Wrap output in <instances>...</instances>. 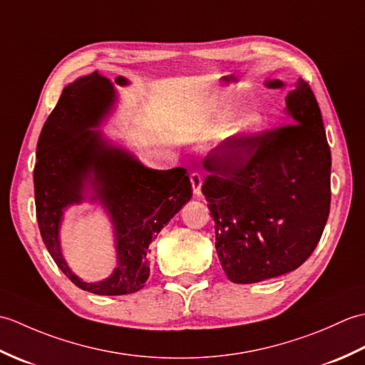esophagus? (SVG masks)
I'll use <instances>...</instances> for the list:
<instances>
[{
    "label": "esophagus",
    "instance_id": "1",
    "mask_svg": "<svg viewBox=\"0 0 365 365\" xmlns=\"http://www.w3.org/2000/svg\"><path fill=\"white\" fill-rule=\"evenodd\" d=\"M190 180H191V187H192V191H195V195H200V187H202V175H200L199 173H192L190 175Z\"/></svg>",
    "mask_w": 365,
    "mask_h": 365
}]
</instances>
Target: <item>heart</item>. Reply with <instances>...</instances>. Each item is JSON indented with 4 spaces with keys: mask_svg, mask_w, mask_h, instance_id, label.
<instances>
[{
    "mask_svg": "<svg viewBox=\"0 0 365 365\" xmlns=\"http://www.w3.org/2000/svg\"><path fill=\"white\" fill-rule=\"evenodd\" d=\"M227 110H224V108H218V110H215L212 118L208 119L207 122V128L208 130H218L221 128L224 123H226L227 120ZM260 125V115L257 113H247L245 118H243V125L242 128L245 131H251V130H255Z\"/></svg>",
    "mask_w": 365,
    "mask_h": 365,
    "instance_id": "1",
    "label": "heart"
}]
</instances>
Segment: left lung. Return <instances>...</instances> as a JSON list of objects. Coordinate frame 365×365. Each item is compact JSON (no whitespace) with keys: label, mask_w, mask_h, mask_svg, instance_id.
Segmentation results:
<instances>
[{"label":"left lung","mask_w":365,"mask_h":365,"mask_svg":"<svg viewBox=\"0 0 365 365\" xmlns=\"http://www.w3.org/2000/svg\"><path fill=\"white\" fill-rule=\"evenodd\" d=\"M285 102L293 123L234 135L204 158L210 174L202 192L215 221V246L235 284L301 267L328 221L331 150L320 106L302 78Z\"/></svg>","instance_id":"obj_1"}]
</instances>
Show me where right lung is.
Segmentation results:
<instances>
[{"mask_svg": "<svg viewBox=\"0 0 365 365\" xmlns=\"http://www.w3.org/2000/svg\"><path fill=\"white\" fill-rule=\"evenodd\" d=\"M115 83L127 81L118 76ZM113 100L111 81L98 72L68 84L43 123L34 166L36 216L46 250L75 285L108 297L143 289L150 274L152 240L192 196L187 169L144 168L89 130L98 125ZM88 178L96 198L112 213L120 259L115 273L97 284L83 283L71 273L60 254L57 234L63 207L81 202Z\"/></svg>", "mask_w": 365, "mask_h": 365, "instance_id": "right-lung-1", "label": "right lung"}]
</instances>
